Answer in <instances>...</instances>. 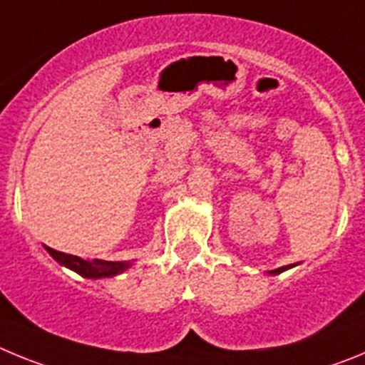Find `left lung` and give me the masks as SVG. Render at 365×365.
<instances>
[{
  "instance_id": "8db88e82",
  "label": "left lung",
  "mask_w": 365,
  "mask_h": 365,
  "mask_svg": "<svg viewBox=\"0 0 365 365\" xmlns=\"http://www.w3.org/2000/svg\"><path fill=\"white\" fill-rule=\"evenodd\" d=\"M287 269H291V265H287V267H279V269H276V270H269V274H272V276H276V274H282L283 270H287Z\"/></svg>"
}]
</instances>
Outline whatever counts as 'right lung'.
Wrapping results in <instances>:
<instances>
[{"label": "right lung", "instance_id": "right-lung-1", "mask_svg": "<svg viewBox=\"0 0 365 365\" xmlns=\"http://www.w3.org/2000/svg\"><path fill=\"white\" fill-rule=\"evenodd\" d=\"M45 250L53 256L54 261H58L62 267L74 270L76 274H80L82 278L87 279H100V278H113L117 274H122L124 270H128L131 267V261H102L95 259L86 261L78 256H71V254L58 252L54 248L45 247Z\"/></svg>", "mask_w": 365, "mask_h": 365}]
</instances>
